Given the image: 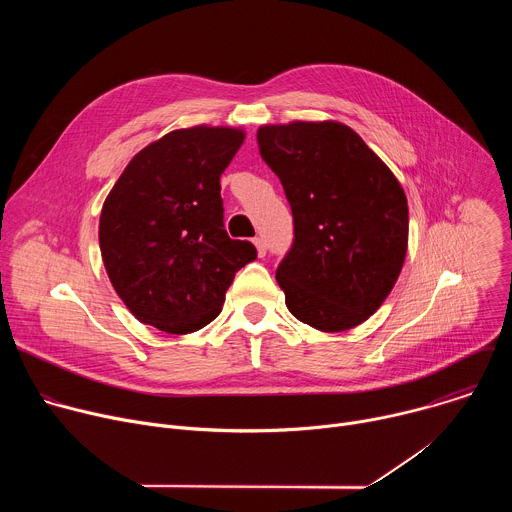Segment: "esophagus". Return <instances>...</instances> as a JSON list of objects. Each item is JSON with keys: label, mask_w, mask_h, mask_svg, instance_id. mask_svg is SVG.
Here are the masks:
<instances>
[{"label": "esophagus", "mask_w": 512, "mask_h": 512, "mask_svg": "<svg viewBox=\"0 0 512 512\" xmlns=\"http://www.w3.org/2000/svg\"><path fill=\"white\" fill-rule=\"evenodd\" d=\"M253 243H255V247H257V255H259V257H265V253H267V245H265V241H263L261 237H257Z\"/></svg>", "instance_id": "1"}]
</instances>
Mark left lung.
Here are the masks:
<instances>
[{"label": "left lung", "instance_id": "left-lung-1", "mask_svg": "<svg viewBox=\"0 0 512 512\" xmlns=\"http://www.w3.org/2000/svg\"><path fill=\"white\" fill-rule=\"evenodd\" d=\"M259 152L294 214V245L275 279L285 306L322 332L369 320L401 273L407 196L362 137L338 121L261 125Z\"/></svg>", "mask_w": 512, "mask_h": 512}]
</instances>
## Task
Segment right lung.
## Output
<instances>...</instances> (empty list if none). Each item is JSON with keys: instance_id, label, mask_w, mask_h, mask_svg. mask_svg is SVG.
Masks as SVG:
<instances>
[{"instance_id": "add662e5", "label": "right lung", "mask_w": 512, "mask_h": 512, "mask_svg": "<svg viewBox=\"0 0 512 512\" xmlns=\"http://www.w3.org/2000/svg\"><path fill=\"white\" fill-rule=\"evenodd\" d=\"M245 131L176 129L133 156L99 221V245L117 296L143 324L188 334L223 310L235 273L255 261L223 225L221 174Z\"/></svg>"}]
</instances>
